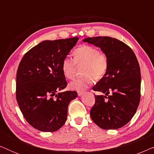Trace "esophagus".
<instances>
[{
	"label": "esophagus",
	"mask_w": 154,
	"mask_h": 154,
	"mask_svg": "<svg viewBox=\"0 0 154 154\" xmlns=\"http://www.w3.org/2000/svg\"><path fill=\"white\" fill-rule=\"evenodd\" d=\"M83 92H78V95H79V97H81L82 95H83Z\"/></svg>",
	"instance_id": "34e87169"
}]
</instances>
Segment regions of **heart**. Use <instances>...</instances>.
Masks as SVG:
<instances>
[{"mask_svg": "<svg viewBox=\"0 0 154 154\" xmlns=\"http://www.w3.org/2000/svg\"><path fill=\"white\" fill-rule=\"evenodd\" d=\"M73 59L65 57L62 62V71L65 78L71 79L75 74L77 66H82L83 73L85 76L75 79L70 82L69 88L71 90L82 91L95 79H100L104 76L108 69V57L104 53L100 52L98 49L91 45H83L76 48L73 52Z\"/></svg>", "mask_w": 154, "mask_h": 154, "instance_id": "b5f03b06", "label": "heart"}]
</instances>
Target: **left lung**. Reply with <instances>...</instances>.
Wrapping results in <instances>:
<instances>
[{"label": "left lung", "mask_w": 154, "mask_h": 154, "mask_svg": "<svg viewBox=\"0 0 154 154\" xmlns=\"http://www.w3.org/2000/svg\"><path fill=\"white\" fill-rule=\"evenodd\" d=\"M83 41L100 48L109 62L105 75L92 88L102 94L94 96L91 119L104 130L123 127L135 114L140 100L141 73L135 54L129 46L115 38L97 36Z\"/></svg>", "instance_id": "obj_1"}]
</instances>
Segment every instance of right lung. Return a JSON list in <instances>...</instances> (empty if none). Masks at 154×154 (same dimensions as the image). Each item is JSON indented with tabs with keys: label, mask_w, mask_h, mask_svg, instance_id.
<instances>
[{
	"label": "right lung",
	"mask_w": 154,
	"mask_h": 154,
	"mask_svg": "<svg viewBox=\"0 0 154 154\" xmlns=\"http://www.w3.org/2000/svg\"><path fill=\"white\" fill-rule=\"evenodd\" d=\"M79 39L42 41L21 60L17 72V101L25 119L35 129L54 132L66 121L69 103L78 93L61 92L67 85L61 66Z\"/></svg>",
	"instance_id": "add662e5"
}]
</instances>
